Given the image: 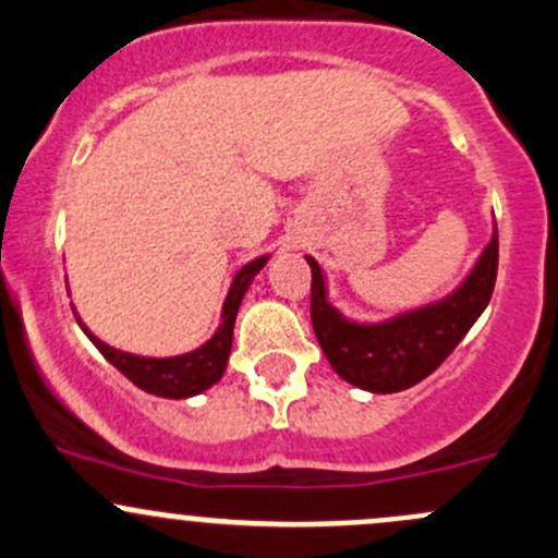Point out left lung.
<instances>
[{
    "label": "left lung",
    "instance_id": "obj_1",
    "mask_svg": "<svg viewBox=\"0 0 558 558\" xmlns=\"http://www.w3.org/2000/svg\"><path fill=\"white\" fill-rule=\"evenodd\" d=\"M310 318L333 372L368 392H398L422 383L447 361L489 304L497 278V225L460 289L441 302L396 315L383 324H355L328 302L326 275L313 256Z\"/></svg>",
    "mask_w": 558,
    "mask_h": 558
}]
</instances>
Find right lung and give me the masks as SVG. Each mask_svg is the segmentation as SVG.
I'll return each instance as SVG.
<instances>
[{"instance_id":"add662e5","label":"right lung","mask_w":558,"mask_h":558,"mask_svg":"<svg viewBox=\"0 0 558 558\" xmlns=\"http://www.w3.org/2000/svg\"><path fill=\"white\" fill-rule=\"evenodd\" d=\"M267 259L269 256H259V259L248 262L245 267L238 269V275L232 278L230 294L225 299V307H221L219 328H216V333L208 342L201 344L197 350H192V353L171 357H146L122 353V350L101 342L90 328L82 324L77 310H74V318H77L82 331L87 333V339L96 344L98 353L107 357L117 372L125 374L133 385L141 387V390L160 398H192L197 396V392L208 390L210 385L219 383L221 374H225L227 361H230L232 328L234 318H238L240 302H243L245 291L254 283V278L259 275V269L267 264Z\"/></svg>"}]
</instances>
